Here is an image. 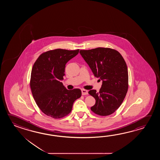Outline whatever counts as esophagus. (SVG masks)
Instances as JSON below:
<instances>
[{
    "mask_svg": "<svg viewBox=\"0 0 160 160\" xmlns=\"http://www.w3.org/2000/svg\"><path fill=\"white\" fill-rule=\"evenodd\" d=\"M82 94L83 95H88V91L85 90V89H82Z\"/></svg>",
    "mask_w": 160,
    "mask_h": 160,
    "instance_id": "obj_1",
    "label": "esophagus"
}]
</instances>
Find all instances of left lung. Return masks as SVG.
I'll return each mask as SVG.
<instances>
[{"label": "left lung", "instance_id": "8db88e82", "mask_svg": "<svg viewBox=\"0 0 160 160\" xmlns=\"http://www.w3.org/2000/svg\"><path fill=\"white\" fill-rule=\"evenodd\" d=\"M79 53L94 76L102 81L99 92L95 90L88 92L96 101L91 110L99 116H109L119 108L128 90L126 62L118 51L110 48L81 50Z\"/></svg>", "mask_w": 160, "mask_h": 160}]
</instances>
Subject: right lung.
Masks as SVG:
<instances>
[{"label": "right lung", "instance_id": "add662e5", "mask_svg": "<svg viewBox=\"0 0 160 160\" xmlns=\"http://www.w3.org/2000/svg\"><path fill=\"white\" fill-rule=\"evenodd\" d=\"M79 50L57 48L41 54L35 62L31 74V90L41 111L55 119L72 112L73 103L81 97V90L66 89L60 80L65 75L66 63L78 54Z\"/></svg>", "mask_w": 160, "mask_h": 160}]
</instances>
